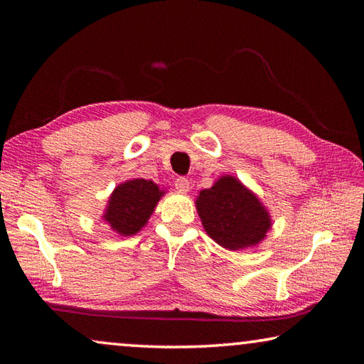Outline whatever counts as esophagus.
Returning a JSON list of instances; mask_svg holds the SVG:
<instances>
[{"mask_svg":"<svg viewBox=\"0 0 364 364\" xmlns=\"http://www.w3.org/2000/svg\"><path fill=\"white\" fill-rule=\"evenodd\" d=\"M175 188H176L178 191H180V193L186 194L188 191L191 189V183H189L188 178L180 176V178H176V180H175Z\"/></svg>","mask_w":364,"mask_h":364,"instance_id":"esophagus-1","label":"esophagus"}]
</instances>
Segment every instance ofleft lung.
I'll use <instances>...</instances> for the list:
<instances>
[{
	"label": "left lung",
	"mask_w": 364,
	"mask_h": 364,
	"mask_svg": "<svg viewBox=\"0 0 364 364\" xmlns=\"http://www.w3.org/2000/svg\"><path fill=\"white\" fill-rule=\"evenodd\" d=\"M196 208L208 236L228 250L254 247L271 230L269 212L260 199L231 175L202 189Z\"/></svg>",
	"instance_id": "8db88e82"
}]
</instances>
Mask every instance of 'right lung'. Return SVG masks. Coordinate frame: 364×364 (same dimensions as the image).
Returning a JSON list of instances; mask_svg holds the SVG:
<instances>
[{
	"label": "right lung",
	"mask_w": 364,
	"mask_h": 364,
	"mask_svg": "<svg viewBox=\"0 0 364 364\" xmlns=\"http://www.w3.org/2000/svg\"><path fill=\"white\" fill-rule=\"evenodd\" d=\"M164 194V191L151 180H128L119 184L110 194L102 218L107 221L110 230L120 236H133L146 226Z\"/></svg>",
	"instance_id": "add662e5"
}]
</instances>
